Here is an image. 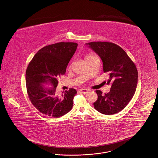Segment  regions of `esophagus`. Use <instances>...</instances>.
<instances>
[{
    "label": "esophagus",
    "instance_id": "34e87169",
    "mask_svg": "<svg viewBox=\"0 0 158 158\" xmlns=\"http://www.w3.org/2000/svg\"><path fill=\"white\" fill-rule=\"evenodd\" d=\"M79 91L81 92V93H82V94H86V93L88 92V90L87 89H81L80 90H79Z\"/></svg>",
    "mask_w": 158,
    "mask_h": 158
}]
</instances>
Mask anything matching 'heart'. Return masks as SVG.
<instances>
[{"mask_svg": "<svg viewBox=\"0 0 158 158\" xmlns=\"http://www.w3.org/2000/svg\"><path fill=\"white\" fill-rule=\"evenodd\" d=\"M95 56H94L93 54H86V55L85 56L84 58H85V60L86 61H88V60H91V58H93L95 57Z\"/></svg>", "mask_w": 158, "mask_h": 158, "instance_id": "heart-1", "label": "heart"}]
</instances>
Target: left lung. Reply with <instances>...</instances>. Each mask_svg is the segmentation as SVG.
Segmentation results:
<instances>
[{
  "mask_svg": "<svg viewBox=\"0 0 158 158\" xmlns=\"http://www.w3.org/2000/svg\"><path fill=\"white\" fill-rule=\"evenodd\" d=\"M100 56L103 72L109 73L107 84L110 91L102 95L96 90L98 99L94 108L104 114H113L122 110L133 97L137 85V67L125 51L118 45L109 42H93L86 44Z\"/></svg>",
  "mask_w": 158,
  "mask_h": 158,
  "instance_id": "8db88e82",
  "label": "left lung"
}]
</instances>
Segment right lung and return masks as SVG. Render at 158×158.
Listing matches in <instances>:
<instances>
[{
    "mask_svg": "<svg viewBox=\"0 0 158 158\" xmlns=\"http://www.w3.org/2000/svg\"><path fill=\"white\" fill-rule=\"evenodd\" d=\"M77 44L59 42L40 49L29 63L26 72L28 98L37 110L51 118H59L72 109L73 98L77 94L70 88L62 95L56 93L58 79L65 73L66 68L74 55ZM50 83L52 88L43 87Z\"/></svg>",
    "mask_w": 158,
    "mask_h": 158,
    "instance_id": "right-lung-1",
    "label": "right lung"
}]
</instances>
